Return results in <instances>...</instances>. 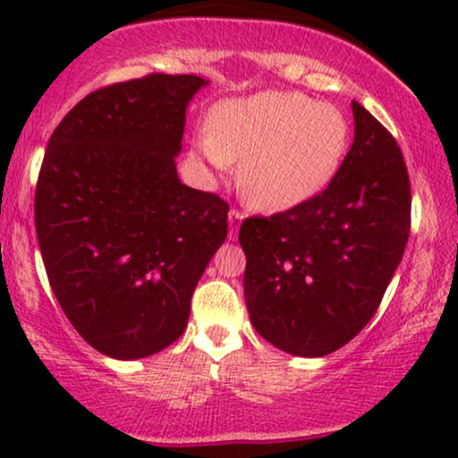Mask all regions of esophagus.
<instances>
[{
    "label": "esophagus",
    "mask_w": 458,
    "mask_h": 458,
    "mask_svg": "<svg viewBox=\"0 0 458 458\" xmlns=\"http://www.w3.org/2000/svg\"><path fill=\"white\" fill-rule=\"evenodd\" d=\"M243 217L245 215L239 211V208H233V211H230V219H228V224H230V239H236V234H239V228H241V222H243Z\"/></svg>",
    "instance_id": "esophagus-1"
}]
</instances>
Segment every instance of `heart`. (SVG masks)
Here are the masks:
<instances>
[{
  "label": "heart",
  "instance_id": "obj_1",
  "mask_svg": "<svg viewBox=\"0 0 458 458\" xmlns=\"http://www.w3.org/2000/svg\"><path fill=\"white\" fill-rule=\"evenodd\" d=\"M349 123L331 103L269 90L213 109L202 152L215 165L239 163V189L260 211H284L320 191L343 161Z\"/></svg>",
  "mask_w": 458,
  "mask_h": 458
}]
</instances>
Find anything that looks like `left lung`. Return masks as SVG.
Wrapping results in <instances>:
<instances>
[{"mask_svg": "<svg viewBox=\"0 0 458 458\" xmlns=\"http://www.w3.org/2000/svg\"><path fill=\"white\" fill-rule=\"evenodd\" d=\"M351 107L355 140L329 185L239 230L251 325L293 355L334 353L366 327L411 230L401 146L360 103Z\"/></svg>", "mask_w": 458, "mask_h": 458, "instance_id": "obj_1", "label": "left lung"}]
</instances>
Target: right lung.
<instances>
[{"instance_id":"add662e5","label":"right lung","mask_w":458,"mask_h":458,"mask_svg":"<svg viewBox=\"0 0 458 458\" xmlns=\"http://www.w3.org/2000/svg\"><path fill=\"white\" fill-rule=\"evenodd\" d=\"M198 75L150 72L98 88L57 124L34 196L40 254L77 334L114 360L176 343L228 236V202L178 181Z\"/></svg>"}]
</instances>
